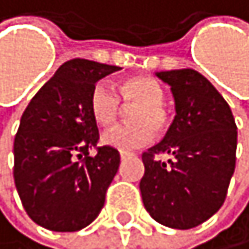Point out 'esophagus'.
<instances>
[{"label": "esophagus", "mask_w": 249, "mask_h": 249, "mask_svg": "<svg viewBox=\"0 0 249 249\" xmlns=\"http://www.w3.org/2000/svg\"><path fill=\"white\" fill-rule=\"evenodd\" d=\"M131 157H134V153H128V152H121V153H120L121 161L126 160V158H131Z\"/></svg>", "instance_id": "34e87169"}]
</instances>
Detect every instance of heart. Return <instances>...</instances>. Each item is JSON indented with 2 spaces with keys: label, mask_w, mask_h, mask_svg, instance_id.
I'll return each mask as SVG.
<instances>
[{
  "label": "heart",
  "mask_w": 249,
  "mask_h": 249,
  "mask_svg": "<svg viewBox=\"0 0 249 249\" xmlns=\"http://www.w3.org/2000/svg\"><path fill=\"white\" fill-rule=\"evenodd\" d=\"M120 99L126 105H136L129 115L132 123L115 126L104 132L102 142L105 145L121 152L134 150L150 142L153 131L168 129L169 113L164 108L166 92L155 78H128L118 85V94L108 81H99L89 97V110L97 124L108 128L117 123L121 113Z\"/></svg>",
  "instance_id": "heart-1"
}]
</instances>
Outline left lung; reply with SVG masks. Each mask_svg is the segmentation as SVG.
Here are the masks:
<instances>
[{
    "label": "left lung",
    "mask_w": 249,
    "mask_h": 249,
    "mask_svg": "<svg viewBox=\"0 0 249 249\" xmlns=\"http://www.w3.org/2000/svg\"><path fill=\"white\" fill-rule=\"evenodd\" d=\"M157 76L171 86L176 117L160 144L142 153L139 189L153 219L184 231L210 219L226 200L237 160V124L229 104L198 71Z\"/></svg>",
    "instance_id": "8db88e82"
}]
</instances>
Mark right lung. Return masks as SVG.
I'll return each mask as SVG.
<instances>
[{
    "instance_id": "1",
    "label": "right lung",
    "mask_w": 249,
    "mask_h": 249,
    "mask_svg": "<svg viewBox=\"0 0 249 249\" xmlns=\"http://www.w3.org/2000/svg\"><path fill=\"white\" fill-rule=\"evenodd\" d=\"M117 65L73 59L35 94L14 139V182L27 214L54 232H76L101 213L120 166L117 148L97 147L92 88ZM98 148L94 157L89 148Z\"/></svg>"
}]
</instances>
